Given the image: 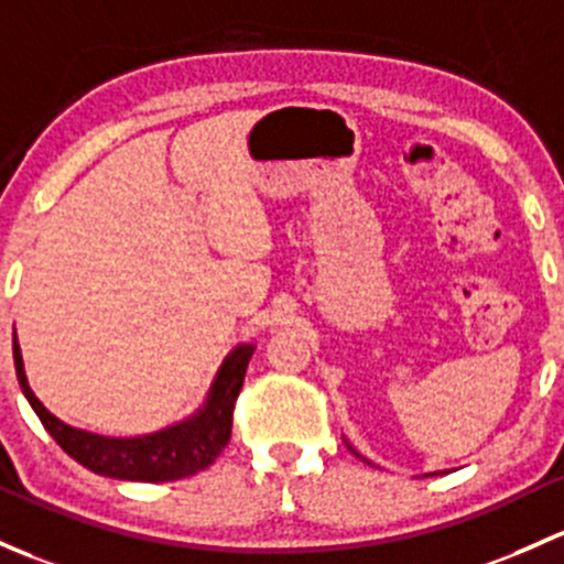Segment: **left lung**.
<instances>
[{"label": "left lung", "instance_id": "8db88e82", "mask_svg": "<svg viewBox=\"0 0 564 564\" xmlns=\"http://www.w3.org/2000/svg\"><path fill=\"white\" fill-rule=\"evenodd\" d=\"M348 448H351V446H348ZM351 452H354V448H351ZM354 454H357V452H354ZM359 456V454H357ZM432 476H435V473H432Z\"/></svg>", "mask_w": 564, "mask_h": 564}]
</instances>
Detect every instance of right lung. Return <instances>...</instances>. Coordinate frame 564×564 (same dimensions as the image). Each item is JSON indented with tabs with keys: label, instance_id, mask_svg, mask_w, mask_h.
<instances>
[{
	"label": "right lung",
	"instance_id": "add662e5",
	"mask_svg": "<svg viewBox=\"0 0 564 564\" xmlns=\"http://www.w3.org/2000/svg\"><path fill=\"white\" fill-rule=\"evenodd\" d=\"M251 354L253 346H240L229 354L216 383H213L207 405L188 422L142 437H102L94 435V432L75 430V426L58 422L53 413L45 411L43 402L29 389L21 348H18V340H13L18 383H21L29 405L34 408L53 441L97 476L145 484L177 481V478L194 476V473L210 467L216 456L227 448L229 437H232L235 402L242 389Z\"/></svg>",
	"mask_w": 564,
	"mask_h": 564
}]
</instances>
